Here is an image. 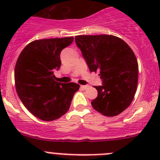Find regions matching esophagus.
<instances>
[{"label": "esophagus", "mask_w": 160, "mask_h": 160, "mask_svg": "<svg viewBox=\"0 0 160 160\" xmlns=\"http://www.w3.org/2000/svg\"><path fill=\"white\" fill-rule=\"evenodd\" d=\"M80 88H81V89H83V90H86L87 88H88V85H81V86H80Z\"/></svg>", "instance_id": "esophagus-1"}]
</instances>
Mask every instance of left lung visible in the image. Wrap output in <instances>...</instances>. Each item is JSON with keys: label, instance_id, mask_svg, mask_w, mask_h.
<instances>
[{"label": "left lung", "instance_id": "1", "mask_svg": "<svg viewBox=\"0 0 160 160\" xmlns=\"http://www.w3.org/2000/svg\"><path fill=\"white\" fill-rule=\"evenodd\" d=\"M90 72H99L102 86H94L98 97L91 102L98 112L108 117L121 114L130 105L138 84V61L128 44L111 35H77Z\"/></svg>", "mask_w": 160, "mask_h": 160}]
</instances>
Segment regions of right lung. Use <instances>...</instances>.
Segmentation results:
<instances>
[{
	"label": "right lung",
	"instance_id": "add662e5",
	"mask_svg": "<svg viewBox=\"0 0 160 160\" xmlns=\"http://www.w3.org/2000/svg\"><path fill=\"white\" fill-rule=\"evenodd\" d=\"M72 41L73 37L35 40L18 58L14 68L16 91L25 107L42 121H54L65 114L80 88L76 83L56 81L53 73L61 66V51Z\"/></svg>",
	"mask_w": 160,
	"mask_h": 160
}]
</instances>
